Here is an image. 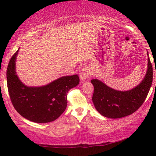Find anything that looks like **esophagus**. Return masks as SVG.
Returning <instances> with one entry per match:
<instances>
[{
	"label": "esophagus",
	"instance_id": "34e87169",
	"mask_svg": "<svg viewBox=\"0 0 156 156\" xmlns=\"http://www.w3.org/2000/svg\"><path fill=\"white\" fill-rule=\"evenodd\" d=\"M90 75H91V70L88 67H84L80 72V73H79V76H80V80L82 82L85 80Z\"/></svg>",
	"mask_w": 156,
	"mask_h": 156
}]
</instances>
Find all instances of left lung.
Instances as JSON below:
<instances>
[{
	"mask_svg": "<svg viewBox=\"0 0 156 156\" xmlns=\"http://www.w3.org/2000/svg\"><path fill=\"white\" fill-rule=\"evenodd\" d=\"M147 56L149 54L147 51ZM153 81V67L148 57L147 71L138 85L129 91H118L98 79H92L94 91L92 97L96 110L106 118H120L132 114L143 104Z\"/></svg>",
	"mask_w": 156,
	"mask_h": 156,
	"instance_id": "left-lung-1",
	"label": "left lung"
}]
</instances>
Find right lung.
<instances>
[{
    "instance_id": "1",
    "label": "right lung",
    "mask_w": 156,
    "mask_h": 156,
    "mask_svg": "<svg viewBox=\"0 0 156 156\" xmlns=\"http://www.w3.org/2000/svg\"><path fill=\"white\" fill-rule=\"evenodd\" d=\"M18 51L13 55L7 69V88L13 106L31 122L47 123L56 120L67 107L69 90L79 84L78 76H62L41 87H28L16 72Z\"/></svg>"
}]
</instances>
